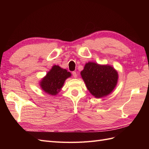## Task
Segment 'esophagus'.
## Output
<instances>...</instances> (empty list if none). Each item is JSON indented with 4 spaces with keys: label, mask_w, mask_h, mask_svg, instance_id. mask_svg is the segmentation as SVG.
Returning a JSON list of instances; mask_svg holds the SVG:
<instances>
[{
    "label": "esophagus",
    "mask_w": 149,
    "mask_h": 149,
    "mask_svg": "<svg viewBox=\"0 0 149 149\" xmlns=\"http://www.w3.org/2000/svg\"><path fill=\"white\" fill-rule=\"evenodd\" d=\"M72 74H73V76L74 78L77 77V73H76V71H73L72 72Z\"/></svg>",
    "instance_id": "esophagus-1"
}]
</instances>
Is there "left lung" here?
<instances>
[{
	"mask_svg": "<svg viewBox=\"0 0 149 149\" xmlns=\"http://www.w3.org/2000/svg\"><path fill=\"white\" fill-rule=\"evenodd\" d=\"M81 75L88 91L96 98L106 96L113 91L118 80V73L110 65L88 62Z\"/></svg>",
	"mask_w": 149,
	"mask_h": 149,
	"instance_id": "1",
	"label": "left lung"
}]
</instances>
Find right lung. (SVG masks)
Wrapping results in <instances>:
<instances>
[{
	"instance_id": "add662e5",
	"label": "right lung",
	"mask_w": 149,
	"mask_h": 149,
	"mask_svg": "<svg viewBox=\"0 0 149 149\" xmlns=\"http://www.w3.org/2000/svg\"><path fill=\"white\" fill-rule=\"evenodd\" d=\"M71 76L70 72L66 69H63L58 65H54L41 80L40 87L47 94L56 95L60 91L65 80Z\"/></svg>"
}]
</instances>
